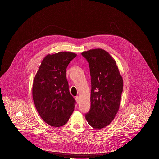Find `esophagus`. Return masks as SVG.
Segmentation results:
<instances>
[{"label":"esophagus","instance_id":"1","mask_svg":"<svg viewBox=\"0 0 159 159\" xmlns=\"http://www.w3.org/2000/svg\"><path fill=\"white\" fill-rule=\"evenodd\" d=\"M75 99H76V101L77 102V104L79 102V97L76 96L75 97Z\"/></svg>","mask_w":159,"mask_h":159}]
</instances>
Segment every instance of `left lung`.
<instances>
[{"label":"left lung","mask_w":159,"mask_h":159,"mask_svg":"<svg viewBox=\"0 0 159 159\" xmlns=\"http://www.w3.org/2000/svg\"><path fill=\"white\" fill-rule=\"evenodd\" d=\"M90 67L92 90L90 110L85 114L88 124L96 129L109 125L120 105L123 79L116 61L102 49L82 53Z\"/></svg>","instance_id":"obj_1"}]
</instances>
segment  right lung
<instances>
[{
    "instance_id": "obj_1",
    "label": "right lung",
    "mask_w": 159,
    "mask_h": 159,
    "mask_svg": "<svg viewBox=\"0 0 159 159\" xmlns=\"http://www.w3.org/2000/svg\"><path fill=\"white\" fill-rule=\"evenodd\" d=\"M76 54L59 52L43 58L34 77L33 98L39 115L48 125L66 124L76 101L70 94L66 70Z\"/></svg>"
}]
</instances>
